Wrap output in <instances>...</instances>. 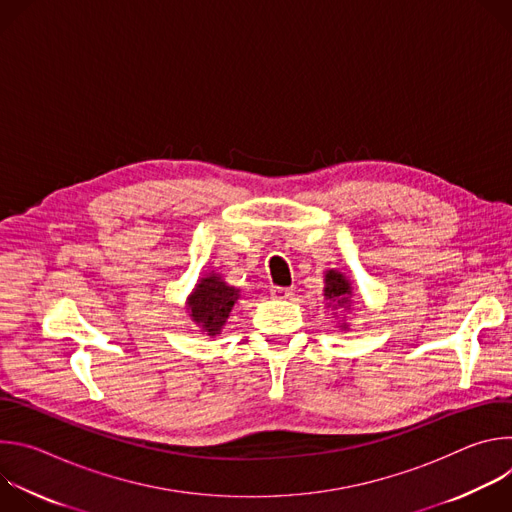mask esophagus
<instances>
[{"label": "esophagus", "instance_id": "obj_1", "mask_svg": "<svg viewBox=\"0 0 512 512\" xmlns=\"http://www.w3.org/2000/svg\"><path fill=\"white\" fill-rule=\"evenodd\" d=\"M291 296H294V291H291L289 287H281V285L271 287V298H275V300H287Z\"/></svg>", "mask_w": 512, "mask_h": 512}]
</instances>
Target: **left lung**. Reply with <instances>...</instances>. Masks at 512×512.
Returning <instances> with one entry per match:
<instances>
[{"label": "left lung", "mask_w": 512, "mask_h": 512, "mask_svg": "<svg viewBox=\"0 0 512 512\" xmlns=\"http://www.w3.org/2000/svg\"><path fill=\"white\" fill-rule=\"evenodd\" d=\"M324 298L328 300V308L332 306V310H338V312H348L350 306H352V285L350 281L336 269H330L326 271L324 275ZM340 328H348V324H342Z\"/></svg>", "instance_id": "obj_1"}]
</instances>
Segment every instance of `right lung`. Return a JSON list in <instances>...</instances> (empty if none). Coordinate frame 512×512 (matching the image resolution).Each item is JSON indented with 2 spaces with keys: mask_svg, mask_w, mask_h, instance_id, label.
I'll use <instances>...</instances> for the list:
<instances>
[{
  "mask_svg": "<svg viewBox=\"0 0 512 512\" xmlns=\"http://www.w3.org/2000/svg\"><path fill=\"white\" fill-rule=\"evenodd\" d=\"M239 300V289L223 281V277L210 271L200 277L192 294L188 296L190 318L208 336L221 334L235 302Z\"/></svg>",
  "mask_w": 512,
  "mask_h": 512,
  "instance_id": "1",
  "label": "right lung"
}]
</instances>
